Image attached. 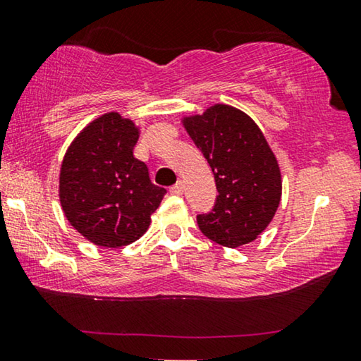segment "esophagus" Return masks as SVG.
Listing matches in <instances>:
<instances>
[{
  "instance_id": "34e87169",
  "label": "esophagus",
  "mask_w": 361,
  "mask_h": 361,
  "mask_svg": "<svg viewBox=\"0 0 361 361\" xmlns=\"http://www.w3.org/2000/svg\"><path fill=\"white\" fill-rule=\"evenodd\" d=\"M170 191L173 192V195H183V191H185V186H183V181L175 183V185L170 188Z\"/></svg>"
}]
</instances>
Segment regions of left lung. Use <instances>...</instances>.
Returning a JSON list of instances; mask_svg holds the SVG:
<instances>
[{
	"mask_svg": "<svg viewBox=\"0 0 361 361\" xmlns=\"http://www.w3.org/2000/svg\"><path fill=\"white\" fill-rule=\"evenodd\" d=\"M183 123L211 165L219 192L212 211L197 215L199 230L227 248L256 240L282 195L281 170L264 134L228 105H214Z\"/></svg>",
	"mask_w": 361,
	"mask_h": 361,
	"instance_id": "obj_1",
	"label": "left lung"
}]
</instances>
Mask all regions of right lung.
I'll return each mask as SVG.
<instances>
[{"mask_svg": "<svg viewBox=\"0 0 361 361\" xmlns=\"http://www.w3.org/2000/svg\"><path fill=\"white\" fill-rule=\"evenodd\" d=\"M137 137L134 123L111 111L90 123L63 159V212L97 246L118 248L136 241L166 192L133 155Z\"/></svg>", "mask_w": 361, "mask_h": 361, "instance_id": "1", "label": "right lung"}]
</instances>
